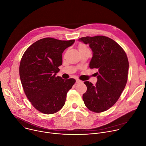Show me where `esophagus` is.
<instances>
[{
  "instance_id": "34e87169",
  "label": "esophagus",
  "mask_w": 146,
  "mask_h": 146,
  "mask_svg": "<svg viewBox=\"0 0 146 146\" xmlns=\"http://www.w3.org/2000/svg\"><path fill=\"white\" fill-rule=\"evenodd\" d=\"M76 83L77 84H80V83H82V81H81V80H79V79H76Z\"/></svg>"
}]
</instances>
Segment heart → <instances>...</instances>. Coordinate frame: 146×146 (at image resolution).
Returning a JSON list of instances; mask_svg holds the SVG:
<instances>
[{
	"label": "heart",
	"mask_w": 146,
	"mask_h": 146,
	"mask_svg": "<svg viewBox=\"0 0 146 146\" xmlns=\"http://www.w3.org/2000/svg\"><path fill=\"white\" fill-rule=\"evenodd\" d=\"M78 49H79V52H82V51H83L88 50V48L86 47V46L85 44H83V43H80V44H79Z\"/></svg>",
	"instance_id": "heart-1"
}]
</instances>
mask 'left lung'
Instances as JSON below:
<instances>
[{"mask_svg": "<svg viewBox=\"0 0 146 146\" xmlns=\"http://www.w3.org/2000/svg\"><path fill=\"white\" fill-rule=\"evenodd\" d=\"M79 41L89 44L93 52L89 67L98 70L95 86L84 82L87 88L83 95L84 104L94 112L105 111L117 102L126 85L129 67L127 55L116 42L104 36L83 37Z\"/></svg>", "mask_w": 146, "mask_h": 146, "instance_id": "obj_1", "label": "left lung"}]
</instances>
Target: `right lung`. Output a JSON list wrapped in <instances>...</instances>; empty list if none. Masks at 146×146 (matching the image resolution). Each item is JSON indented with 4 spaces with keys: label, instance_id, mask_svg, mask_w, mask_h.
Returning <instances> with one entry per match:
<instances>
[{
    "label": "right lung",
    "instance_id": "obj_1",
    "mask_svg": "<svg viewBox=\"0 0 146 146\" xmlns=\"http://www.w3.org/2000/svg\"><path fill=\"white\" fill-rule=\"evenodd\" d=\"M74 42L43 38L31 45L22 58L19 75L25 93L32 105L43 113L59 111L76 82L56 75L62 64V53Z\"/></svg>",
    "mask_w": 146,
    "mask_h": 146
}]
</instances>
